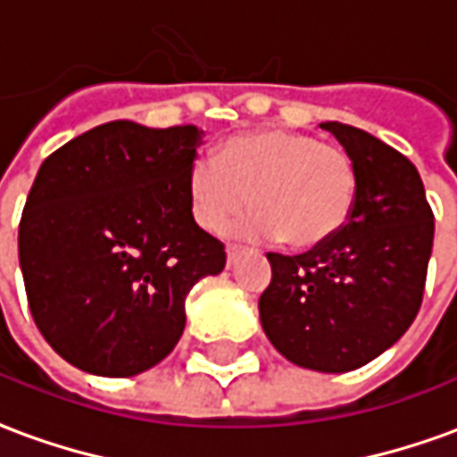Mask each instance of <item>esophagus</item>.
Segmentation results:
<instances>
[{
    "label": "esophagus",
    "instance_id": "obj_1",
    "mask_svg": "<svg viewBox=\"0 0 457 457\" xmlns=\"http://www.w3.org/2000/svg\"><path fill=\"white\" fill-rule=\"evenodd\" d=\"M238 253H241V248H238V246L226 248V259H228V266H234V261H236V256H238Z\"/></svg>",
    "mask_w": 457,
    "mask_h": 457
}]
</instances>
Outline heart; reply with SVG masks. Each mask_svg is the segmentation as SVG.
Instances as JSON below:
<instances>
[{
    "label": "heart",
    "mask_w": 457,
    "mask_h": 457,
    "mask_svg": "<svg viewBox=\"0 0 457 457\" xmlns=\"http://www.w3.org/2000/svg\"><path fill=\"white\" fill-rule=\"evenodd\" d=\"M353 159L319 138L263 129L228 138L216 163L194 162L187 194L194 221L211 234L251 201L253 211L231 226L241 238L283 236L291 246L311 248L341 231L355 204Z\"/></svg>",
    "instance_id": "obj_1"
}]
</instances>
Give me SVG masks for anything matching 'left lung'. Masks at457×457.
Here are the masks:
<instances>
[{
    "instance_id": "1",
    "label": "left lung",
    "mask_w": 457,
    "mask_h": 457,
    "mask_svg": "<svg viewBox=\"0 0 457 457\" xmlns=\"http://www.w3.org/2000/svg\"><path fill=\"white\" fill-rule=\"evenodd\" d=\"M320 129L353 159L358 191L348 223L301 256L269 253L261 326L291 363L320 373L366 366L411 328L433 251V211L413 163L341 121Z\"/></svg>"
}]
</instances>
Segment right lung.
I'll return each instance as SVG.
<instances>
[{"label": "right lung", "instance_id": "add662e5", "mask_svg": "<svg viewBox=\"0 0 457 457\" xmlns=\"http://www.w3.org/2000/svg\"><path fill=\"white\" fill-rule=\"evenodd\" d=\"M204 131L109 121L42 163L19 223V266L46 343L79 370L129 378L162 363L194 283L226 251L188 206Z\"/></svg>", "mask_w": 457, "mask_h": 457}]
</instances>
